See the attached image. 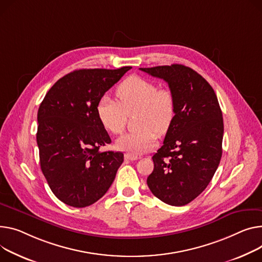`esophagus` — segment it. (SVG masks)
<instances>
[{"label":"esophagus","mask_w":262,"mask_h":262,"mask_svg":"<svg viewBox=\"0 0 262 262\" xmlns=\"http://www.w3.org/2000/svg\"><path fill=\"white\" fill-rule=\"evenodd\" d=\"M124 158L126 160H130V161H134V160H138L140 157L139 156H136V155H132V154H125L124 155Z\"/></svg>","instance_id":"obj_1"}]
</instances>
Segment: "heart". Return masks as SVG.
<instances>
[{
  "instance_id": "b5f03b06",
  "label": "heart",
  "mask_w": 262,
  "mask_h": 262,
  "mask_svg": "<svg viewBox=\"0 0 262 262\" xmlns=\"http://www.w3.org/2000/svg\"><path fill=\"white\" fill-rule=\"evenodd\" d=\"M114 100L107 96L100 99L97 115L104 129L118 135L124 129L127 116L134 114L135 132L119 137L116 147L132 155H140L155 147L158 134H164L175 118V97L166 87L158 89L150 80L130 76L117 87Z\"/></svg>"
}]
</instances>
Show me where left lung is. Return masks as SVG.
Returning <instances> with one entry per match:
<instances>
[{
  "label": "left lung",
  "instance_id": "left-lung-1",
  "mask_svg": "<svg viewBox=\"0 0 262 262\" xmlns=\"http://www.w3.org/2000/svg\"><path fill=\"white\" fill-rule=\"evenodd\" d=\"M140 69L167 82L176 103L147 185L164 203L182 206L206 188L220 163L222 112L213 87L194 69L181 64Z\"/></svg>",
  "mask_w": 262,
  "mask_h": 262
}]
</instances>
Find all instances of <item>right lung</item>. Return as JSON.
<instances>
[{"label": "right lung", "instance_id": "add662e5", "mask_svg": "<svg viewBox=\"0 0 262 262\" xmlns=\"http://www.w3.org/2000/svg\"><path fill=\"white\" fill-rule=\"evenodd\" d=\"M132 67L79 69L48 91L38 111L37 143L43 175L55 196L74 207L105 195L123 162L121 151H100L112 142L97 115L100 99Z\"/></svg>", "mask_w": 262, "mask_h": 262}]
</instances>
